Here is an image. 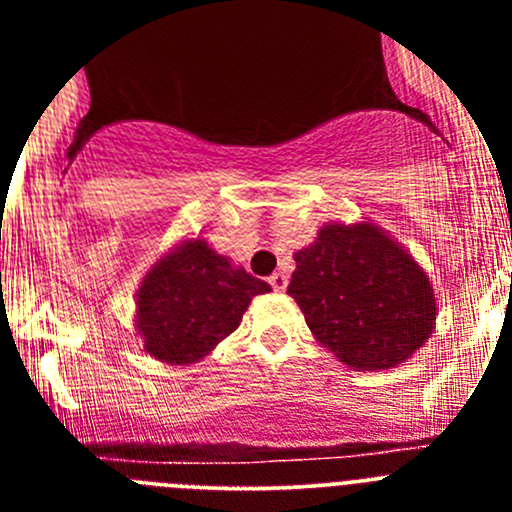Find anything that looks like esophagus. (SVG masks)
Returning a JSON list of instances; mask_svg holds the SVG:
<instances>
[{
  "label": "esophagus",
  "instance_id": "1",
  "mask_svg": "<svg viewBox=\"0 0 512 512\" xmlns=\"http://www.w3.org/2000/svg\"><path fill=\"white\" fill-rule=\"evenodd\" d=\"M269 284H271V289H274V292H284V289H287V274H282V271L271 274Z\"/></svg>",
  "mask_w": 512,
  "mask_h": 512
}]
</instances>
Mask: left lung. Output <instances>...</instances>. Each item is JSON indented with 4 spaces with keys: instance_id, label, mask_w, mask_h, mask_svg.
<instances>
[{
    "instance_id": "left-lung-1",
    "label": "left lung",
    "mask_w": 512,
    "mask_h": 512,
    "mask_svg": "<svg viewBox=\"0 0 512 512\" xmlns=\"http://www.w3.org/2000/svg\"><path fill=\"white\" fill-rule=\"evenodd\" d=\"M287 295L307 328L356 372L392 369L436 328L428 274L374 223H330L295 253Z\"/></svg>"
}]
</instances>
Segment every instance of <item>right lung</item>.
<instances>
[{"instance_id":"1","label":"right lung","mask_w":512,"mask_h":512,"mask_svg":"<svg viewBox=\"0 0 512 512\" xmlns=\"http://www.w3.org/2000/svg\"><path fill=\"white\" fill-rule=\"evenodd\" d=\"M269 284L233 266L202 238L182 241L151 266L135 295L143 351L164 364H194L241 325Z\"/></svg>"}]
</instances>
